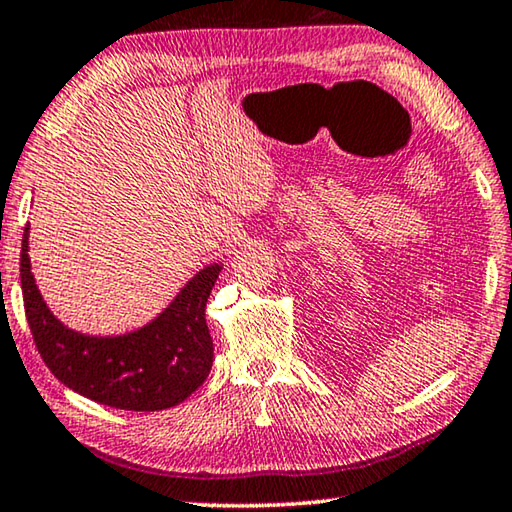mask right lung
Instances as JSON below:
<instances>
[{
	"label": "right lung",
	"instance_id": "right-lung-1",
	"mask_svg": "<svg viewBox=\"0 0 512 512\" xmlns=\"http://www.w3.org/2000/svg\"><path fill=\"white\" fill-rule=\"evenodd\" d=\"M221 269L209 264L198 271L148 326L118 337L81 335L63 326L40 296L27 225L20 253L24 314L40 358L72 392L118 410H166L196 392L212 369L205 307Z\"/></svg>",
	"mask_w": 512,
	"mask_h": 512
}]
</instances>
